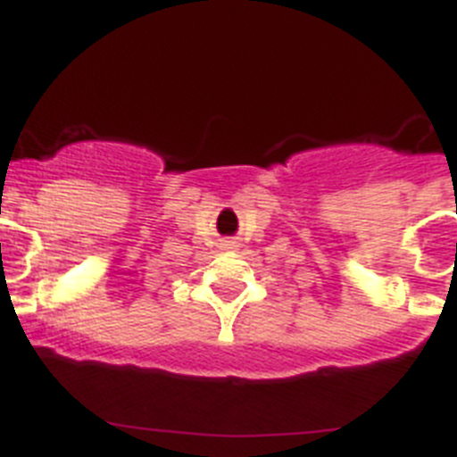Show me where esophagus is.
Wrapping results in <instances>:
<instances>
[{"label":"esophagus","mask_w":457,"mask_h":457,"mask_svg":"<svg viewBox=\"0 0 457 457\" xmlns=\"http://www.w3.org/2000/svg\"><path fill=\"white\" fill-rule=\"evenodd\" d=\"M225 245H228V248H232V245H234V244H225Z\"/></svg>","instance_id":"esophagus-1"}]
</instances>
